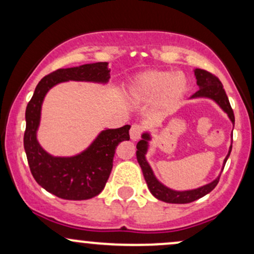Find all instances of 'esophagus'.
I'll return each mask as SVG.
<instances>
[{
    "label": "esophagus",
    "instance_id": "esophagus-1",
    "mask_svg": "<svg viewBox=\"0 0 254 254\" xmlns=\"http://www.w3.org/2000/svg\"><path fill=\"white\" fill-rule=\"evenodd\" d=\"M143 132V127L141 124H132L131 125V129H130V137L132 141H137Z\"/></svg>",
    "mask_w": 254,
    "mask_h": 254
}]
</instances>
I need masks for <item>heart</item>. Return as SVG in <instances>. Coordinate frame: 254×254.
<instances>
[{
  "label": "heart",
  "mask_w": 254,
  "mask_h": 254,
  "mask_svg": "<svg viewBox=\"0 0 254 254\" xmlns=\"http://www.w3.org/2000/svg\"><path fill=\"white\" fill-rule=\"evenodd\" d=\"M188 82L183 75L171 71H147L131 86V93L139 100L150 101L161 97L166 107H172L186 92Z\"/></svg>",
  "instance_id": "heart-1"
}]
</instances>
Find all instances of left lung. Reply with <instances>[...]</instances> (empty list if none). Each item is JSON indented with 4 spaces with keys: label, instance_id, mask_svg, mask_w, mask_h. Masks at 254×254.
<instances>
[{
    "label": "left lung",
    "instance_id": "obj_1",
    "mask_svg": "<svg viewBox=\"0 0 254 254\" xmlns=\"http://www.w3.org/2000/svg\"><path fill=\"white\" fill-rule=\"evenodd\" d=\"M194 75H196L197 78V84L199 86V89L192 95L191 98H199V97H205V98H210L214 99L216 103L222 107V110L224 112L228 115V117L230 118V121L234 123L235 118H234V112H233L232 106H230L228 97H227L226 92L223 89V84L221 83L220 78H218L216 75L211 74V72L204 70V69H196L194 70ZM143 139L137 143V161H138L139 166H141L142 172H143V176L145 182L148 184V188L151 193H153L154 197H156L157 199L162 200V202L166 203H176V204H186V203H191L194 202V200L199 199L203 196H205L206 193L211 192L216 188V185L220 182V177L216 178L214 182L208 184V185L202 186V188L196 189V190H191V191H184V192H178V191H173L171 189L166 188V186L162 185L161 183L157 182V179L154 177L153 171L148 165V162L145 161V153H147V141L150 138L148 133H144ZM230 151H232V145H230V149L228 155H227L226 159H224V164L226 165L227 159H228ZM224 167V166H223Z\"/></svg>",
    "mask_w": 254,
    "mask_h": 254
}]
</instances>
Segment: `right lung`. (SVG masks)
<instances>
[{"label": "right lung", "instance_id": "add662e5", "mask_svg": "<svg viewBox=\"0 0 254 254\" xmlns=\"http://www.w3.org/2000/svg\"><path fill=\"white\" fill-rule=\"evenodd\" d=\"M107 62H99L52 71L39 81L26 107L24 147L32 176L46 191L63 199H89L103 191L112 171L117 145L130 139V125L104 130L80 155L54 157L40 147L36 137L43 99L51 87L63 81L107 82Z\"/></svg>", "mask_w": 254, "mask_h": 254}]
</instances>
